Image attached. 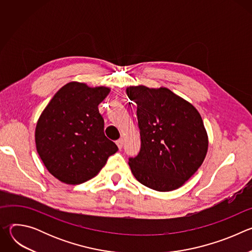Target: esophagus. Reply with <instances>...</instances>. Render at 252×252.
<instances>
[{"label": "esophagus", "instance_id": "esophagus-1", "mask_svg": "<svg viewBox=\"0 0 252 252\" xmlns=\"http://www.w3.org/2000/svg\"><path fill=\"white\" fill-rule=\"evenodd\" d=\"M116 143H117V146L119 147V149L121 150V149L123 148V146H124V139H123V138H120V139L117 140Z\"/></svg>", "mask_w": 252, "mask_h": 252}]
</instances>
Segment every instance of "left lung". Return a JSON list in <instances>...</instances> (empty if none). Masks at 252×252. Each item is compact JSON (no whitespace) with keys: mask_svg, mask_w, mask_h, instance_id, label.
I'll use <instances>...</instances> for the list:
<instances>
[{"mask_svg":"<svg viewBox=\"0 0 252 252\" xmlns=\"http://www.w3.org/2000/svg\"><path fill=\"white\" fill-rule=\"evenodd\" d=\"M137 105L140 151L128 158L137 181L152 189L170 191L181 188L199 168L208 140L195 107L166 88H126Z\"/></svg>","mask_w":252,"mask_h":252,"instance_id":"obj_1","label":"left lung"}]
</instances>
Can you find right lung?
<instances>
[{
	"label": "right lung",
	"instance_id": "right-lung-1",
	"mask_svg": "<svg viewBox=\"0 0 252 252\" xmlns=\"http://www.w3.org/2000/svg\"><path fill=\"white\" fill-rule=\"evenodd\" d=\"M109 93V88L71 82L58 91L41 115L35 147L47 169L61 182L89 181L119 151L104 135L97 107Z\"/></svg>",
	"mask_w": 252,
	"mask_h": 252
}]
</instances>
